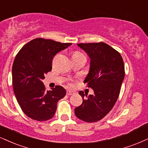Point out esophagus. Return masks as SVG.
I'll return each mask as SVG.
<instances>
[{"label": "esophagus", "instance_id": "esophagus-1", "mask_svg": "<svg viewBox=\"0 0 148 148\" xmlns=\"http://www.w3.org/2000/svg\"><path fill=\"white\" fill-rule=\"evenodd\" d=\"M75 94V92L73 90H68L66 91V95H74Z\"/></svg>", "mask_w": 148, "mask_h": 148}]
</instances>
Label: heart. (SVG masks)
Masks as SVG:
<instances>
[{
  "instance_id": "obj_1",
  "label": "heart",
  "mask_w": 148,
  "mask_h": 148,
  "mask_svg": "<svg viewBox=\"0 0 148 148\" xmlns=\"http://www.w3.org/2000/svg\"><path fill=\"white\" fill-rule=\"evenodd\" d=\"M79 52H75V53L74 54H79Z\"/></svg>"
}]
</instances>
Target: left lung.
Listing matches in <instances>:
<instances>
[{
	"mask_svg": "<svg viewBox=\"0 0 148 148\" xmlns=\"http://www.w3.org/2000/svg\"><path fill=\"white\" fill-rule=\"evenodd\" d=\"M90 58L88 73L84 83L93 90L87 95L79 94L82 103L75 108L76 116L84 121L96 122L103 119L115 104L125 76L121 54L104 42L77 44Z\"/></svg>",
	"mask_w": 148,
	"mask_h": 148,
	"instance_id": "1",
	"label": "left lung"
}]
</instances>
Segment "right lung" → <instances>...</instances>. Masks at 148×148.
I'll return each mask as SVG.
<instances>
[{"label":"right lung","instance_id":"add662e5","mask_svg":"<svg viewBox=\"0 0 148 148\" xmlns=\"http://www.w3.org/2000/svg\"><path fill=\"white\" fill-rule=\"evenodd\" d=\"M71 45L36 38L24 45L16 55L12 66L14 92L22 110L32 119L42 121L51 119L58 101L66 95L61 86L47 91L42 79L51 71L54 56Z\"/></svg>","mask_w":148,"mask_h":148}]
</instances>
